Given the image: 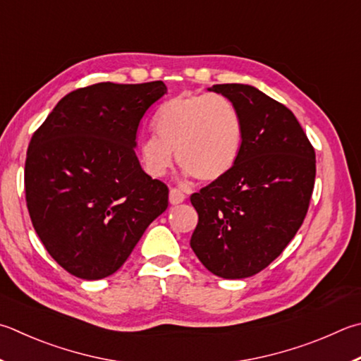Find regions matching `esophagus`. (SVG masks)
I'll list each match as a JSON object with an SVG mask.
<instances>
[{
  "mask_svg": "<svg viewBox=\"0 0 361 361\" xmlns=\"http://www.w3.org/2000/svg\"><path fill=\"white\" fill-rule=\"evenodd\" d=\"M185 199H186V195H185V192L180 191V189H176V188L170 189V192H169V202L172 203V205H178V203L185 202Z\"/></svg>",
  "mask_w": 361,
  "mask_h": 361,
  "instance_id": "1",
  "label": "esophagus"
}]
</instances>
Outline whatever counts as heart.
I'll use <instances>...</instances> for the list:
<instances>
[{"instance_id":"heart-1","label":"heart","mask_w":361,"mask_h":361,"mask_svg":"<svg viewBox=\"0 0 361 361\" xmlns=\"http://www.w3.org/2000/svg\"><path fill=\"white\" fill-rule=\"evenodd\" d=\"M156 135L139 143L140 162L159 178L172 167L173 152L185 175L200 181L224 176L238 159L243 121L232 101L221 94H180L154 115Z\"/></svg>"}]
</instances>
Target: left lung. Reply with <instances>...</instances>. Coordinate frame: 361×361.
Wrapping results in <instances>:
<instances>
[{
  "mask_svg": "<svg viewBox=\"0 0 361 361\" xmlns=\"http://www.w3.org/2000/svg\"><path fill=\"white\" fill-rule=\"evenodd\" d=\"M209 91L233 102L243 121L235 166L191 195L199 214L191 247L207 270L249 278L268 267L298 232L316 178V153L289 109L243 83Z\"/></svg>",
  "mask_w": 361,
  "mask_h": 361,
  "instance_id": "8db88e82",
  "label": "left lung"
}]
</instances>
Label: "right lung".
<instances>
[{"label":"right lung","instance_id":"1","mask_svg":"<svg viewBox=\"0 0 361 361\" xmlns=\"http://www.w3.org/2000/svg\"><path fill=\"white\" fill-rule=\"evenodd\" d=\"M164 82L96 83L56 104L31 137L26 207L49 254L77 278H107L166 212L169 189L135 154L140 120Z\"/></svg>","mask_w":361,"mask_h":361}]
</instances>
